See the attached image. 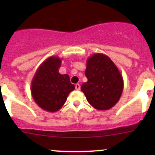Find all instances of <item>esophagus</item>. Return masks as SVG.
I'll use <instances>...</instances> for the list:
<instances>
[{"mask_svg":"<svg viewBox=\"0 0 155 155\" xmlns=\"http://www.w3.org/2000/svg\"><path fill=\"white\" fill-rule=\"evenodd\" d=\"M75 87H76V90H79V89H80V85L78 83L76 84V85H75Z\"/></svg>","mask_w":155,"mask_h":155,"instance_id":"1","label":"esophagus"}]
</instances>
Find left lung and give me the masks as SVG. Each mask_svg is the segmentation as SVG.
Returning <instances> with one entry per match:
<instances>
[{"label":"left lung","mask_w":155,"mask_h":155,"mask_svg":"<svg viewBox=\"0 0 155 155\" xmlns=\"http://www.w3.org/2000/svg\"><path fill=\"white\" fill-rule=\"evenodd\" d=\"M87 81L81 86L87 102L98 110H108L122 94L124 81L116 65L106 54L95 53L86 61Z\"/></svg>","instance_id":"obj_1"}]
</instances>
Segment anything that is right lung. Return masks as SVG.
Returning <instances> with one entry per match:
<instances>
[{
    "label": "right lung",
    "mask_w": 155,
    "mask_h": 155,
    "mask_svg": "<svg viewBox=\"0 0 155 155\" xmlns=\"http://www.w3.org/2000/svg\"><path fill=\"white\" fill-rule=\"evenodd\" d=\"M61 59L51 56L40 65L31 81V94L34 102L43 110L58 111L69 94L75 89L68 74H61Z\"/></svg>",
    "instance_id": "obj_1"
}]
</instances>
